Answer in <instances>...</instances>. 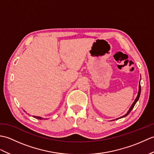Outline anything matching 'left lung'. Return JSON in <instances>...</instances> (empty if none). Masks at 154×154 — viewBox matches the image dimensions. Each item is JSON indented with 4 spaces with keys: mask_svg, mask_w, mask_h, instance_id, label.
<instances>
[{
    "mask_svg": "<svg viewBox=\"0 0 154 154\" xmlns=\"http://www.w3.org/2000/svg\"><path fill=\"white\" fill-rule=\"evenodd\" d=\"M140 93H141V86H140V84H139V89H138V95H137V97H136V99H135V100L134 101V103H132V104L131 105V106L130 107V109H129V110H128V111L127 112V113L126 114H124V116H121V117H120V118H118V119H116V120H118L119 119H122V118H124V117H126L128 114L130 112H131V110L133 109V108H134V105L136 104V103H137V101L138 100V99H139V98H140Z\"/></svg>",
    "mask_w": 154,
    "mask_h": 154,
    "instance_id": "obj_1",
    "label": "left lung"
}]
</instances>
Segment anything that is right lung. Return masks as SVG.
I'll list each match as a JSON object with an SVG mask.
<instances>
[{"label":"right lung","mask_w":154,"mask_h":154,"mask_svg":"<svg viewBox=\"0 0 154 154\" xmlns=\"http://www.w3.org/2000/svg\"><path fill=\"white\" fill-rule=\"evenodd\" d=\"M24 112H25V110H24ZM33 117L34 118H35V119H39V120H42L43 119V118H42V117H40V116H33Z\"/></svg>","instance_id":"obj_1"}]
</instances>
